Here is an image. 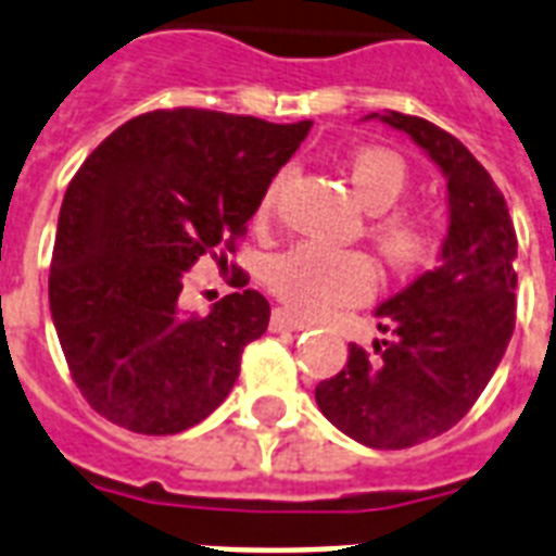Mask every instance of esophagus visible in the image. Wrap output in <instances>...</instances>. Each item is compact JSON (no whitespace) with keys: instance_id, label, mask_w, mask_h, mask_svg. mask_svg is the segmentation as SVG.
Returning <instances> with one entry per match:
<instances>
[{"instance_id":"34e87169","label":"esophagus","mask_w":556,"mask_h":556,"mask_svg":"<svg viewBox=\"0 0 556 556\" xmlns=\"http://www.w3.org/2000/svg\"><path fill=\"white\" fill-rule=\"evenodd\" d=\"M302 328H311L308 319L296 317V314H291V311L286 308H277L274 314H270V331H302Z\"/></svg>"}]
</instances>
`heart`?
Wrapping results in <instances>:
<instances>
[{
  "label": "heart",
  "mask_w": 556,
  "mask_h": 556,
  "mask_svg": "<svg viewBox=\"0 0 556 556\" xmlns=\"http://www.w3.org/2000/svg\"><path fill=\"white\" fill-rule=\"evenodd\" d=\"M349 179L356 200L374 214H380L371 223V233L391 268L410 270L434 254L437 231L428 216L408 207L388 211L403 200L410 185L408 165L400 153L388 148L356 151L349 160ZM282 182L286 176H277L270 182L260 216L274 211ZM377 277H380L377 265L368 254L328 248L319 242H302L279 254L268 270L274 293L300 314H323V311L363 302L377 288Z\"/></svg>",
  "instance_id": "b5f03b06"
}]
</instances>
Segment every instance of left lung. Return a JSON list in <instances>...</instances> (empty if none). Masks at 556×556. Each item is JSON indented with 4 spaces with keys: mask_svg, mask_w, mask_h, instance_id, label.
<instances>
[{
    "mask_svg": "<svg viewBox=\"0 0 556 556\" xmlns=\"http://www.w3.org/2000/svg\"><path fill=\"white\" fill-rule=\"evenodd\" d=\"M382 122L448 179V237L440 265L377 308L388 340L374 351L351 342L345 368L317 386V405L342 434L396 451L457 426L497 371L517 323V231L497 182L457 137L396 111Z\"/></svg>",
    "mask_w": 556,
    "mask_h": 556,
    "instance_id": "8db88e82",
    "label": "left lung"
}]
</instances>
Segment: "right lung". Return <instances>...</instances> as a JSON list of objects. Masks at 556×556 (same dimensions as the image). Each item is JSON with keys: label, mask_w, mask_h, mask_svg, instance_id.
<instances>
[{"label": "right lung", "mask_w": 556, "mask_h": 556, "mask_svg": "<svg viewBox=\"0 0 556 556\" xmlns=\"http://www.w3.org/2000/svg\"><path fill=\"white\" fill-rule=\"evenodd\" d=\"M308 130V119L162 108L125 122L76 170L48 293L67 371L99 417L179 434L231 394L242 351L268 328V300L237 274L239 291L197 314L182 286L202 256L228 265Z\"/></svg>", "instance_id": "add662e5"}]
</instances>
